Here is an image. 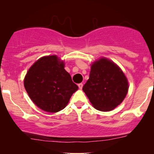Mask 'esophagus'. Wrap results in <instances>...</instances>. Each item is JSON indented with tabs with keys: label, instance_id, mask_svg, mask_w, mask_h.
I'll return each mask as SVG.
<instances>
[{
	"label": "esophagus",
	"instance_id": "esophagus-1",
	"mask_svg": "<svg viewBox=\"0 0 154 154\" xmlns=\"http://www.w3.org/2000/svg\"><path fill=\"white\" fill-rule=\"evenodd\" d=\"M78 87H79V88L80 90L82 89V87H83V84H82V83H79V84H78Z\"/></svg>",
	"mask_w": 154,
	"mask_h": 154
}]
</instances>
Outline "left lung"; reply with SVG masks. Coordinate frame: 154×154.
Here are the masks:
<instances>
[{"instance_id":"left-lung-1","label":"left lung","mask_w":154,"mask_h":154,"mask_svg":"<svg viewBox=\"0 0 154 154\" xmlns=\"http://www.w3.org/2000/svg\"><path fill=\"white\" fill-rule=\"evenodd\" d=\"M128 88V79L121 69L101 58L91 65L90 77L82 90L95 109L109 111L123 101Z\"/></svg>"}]
</instances>
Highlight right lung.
Instances as JSON below:
<instances>
[{
  "label": "right lung",
  "mask_w": 154,
  "mask_h": 154,
  "mask_svg": "<svg viewBox=\"0 0 154 154\" xmlns=\"http://www.w3.org/2000/svg\"><path fill=\"white\" fill-rule=\"evenodd\" d=\"M24 88L37 106L56 113L66 106L70 98L78 89L64 69V63L57 56L40 58L28 70Z\"/></svg>",
  "instance_id": "add662e5"
}]
</instances>
